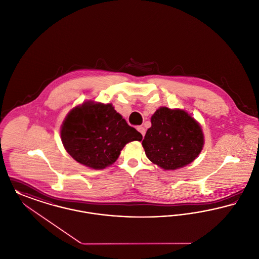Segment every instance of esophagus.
I'll return each mask as SVG.
<instances>
[{
	"instance_id": "1",
	"label": "esophagus",
	"mask_w": 259,
	"mask_h": 259,
	"mask_svg": "<svg viewBox=\"0 0 259 259\" xmlns=\"http://www.w3.org/2000/svg\"><path fill=\"white\" fill-rule=\"evenodd\" d=\"M137 130L143 135V137L145 136V134H146V129H145L143 126H139L137 128Z\"/></svg>"
}]
</instances>
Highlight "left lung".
<instances>
[{"mask_svg": "<svg viewBox=\"0 0 259 259\" xmlns=\"http://www.w3.org/2000/svg\"><path fill=\"white\" fill-rule=\"evenodd\" d=\"M142 145L147 157L164 170H176L193 162L204 145L202 128L180 108L160 107L151 118Z\"/></svg>", "mask_w": 259, "mask_h": 259, "instance_id": "8db88e82", "label": "left lung"}]
</instances>
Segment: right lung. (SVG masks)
<instances>
[{"instance_id": "1", "label": "right lung", "mask_w": 259, "mask_h": 259, "mask_svg": "<svg viewBox=\"0 0 259 259\" xmlns=\"http://www.w3.org/2000/svg\"><path fill=\"white\" fill-rule=\"evenodd\" d=\"M61 138L65 151L77 162L100 170L113 164L126 144L142 141L143 136L111 104L87 101L67 113Z\"/></svg>"}]
</instances>
